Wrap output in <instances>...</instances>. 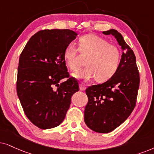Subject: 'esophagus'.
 Returning <instances> with one entry per match:
<instances>
[{"mask_svg": "<svg viewBox=\"0 0 154 154\" xmlns=\"http://www.w3.org/2000/svg\"><path fill=\"white\" fill-rule=\"evenodd\" d=\"M86 86L85 85H84L83 83H81L80 85H79V89L81 90V91H85V90L86 89Z\"/></svg>", "mask_w": 154, "mask_h": 154, "instance_id": "esophagus-1", "label": "esophagus"}]
</instances>
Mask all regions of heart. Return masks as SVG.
I'll return each instance as SVG.
<instances>
[{
    "label": "heart",
    "mask_w": 154,
    "mask_h": 154,
    "mask_svg": "<svg viewBox=\"0 0 154 154\" xmlns=\"http://www.w3.org/2000/svg\"><path fill=\"white\" fill-rule=\"evenodd\" d=\"M79 49L72 44L65 47L63 57L67 67L72 70L77 69V58L79 51L87 55L86 66L72 74L77 79L88 81L94 77L97 82H105L118 71L121 62V52L116 45L94 34L82 36L78 41Z\"/></svg>",
    "instance_id": "heart-1"
}]
</instances>
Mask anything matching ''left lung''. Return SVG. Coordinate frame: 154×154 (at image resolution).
I'll list each match as a JSON object with an SVG mask.
<instances>
[{
  "mask_svg": "<svg viewBox=\"0 0 154 154\" xmlns=\"http://www.w3.org/2000/svg\"><path fill=\"white\" fill-rule=\"evenodd\" d=\"M112 34L122 49L121 62L116 73L101 85L86 89L88 103L85 122L89 128L98 133H108L120 126L130 116L136 106L139 87V73L136 57L116 29L103 32Z\"/></svg>",
  "mask_w": 154,
  "mask_h": 154,
  "instance_id": "1",
  "label": "left lung"
}]
</instances>
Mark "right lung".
<instances>
[{
  "label": "right lung",
  "mask_w": 154,
  "mask_h": 154,
  "mask_svg": "<svg viewBox=\"0 0 154 154\" xmlns=\"http://www.w3.org/2000/svg\"><path fill=\"white\" fill-rule=\"evenodd\" d=\"M77 34L69 29H45L29 40L20 56L17 93L27 118L42 130L62 123L79 91L69 77L63 53ZM69 79L59 84L61 79Z\"/></svg>",
  "instance_id": "obj_1"
}]
</instances>
